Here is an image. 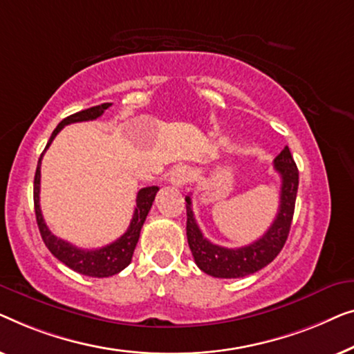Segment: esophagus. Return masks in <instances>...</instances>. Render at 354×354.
Masks as SVG:
<instances>
[{
	"mask_svg": "<svg viewBox=\"0 0 354 354\" xmlns=\"http://www.w3.org/2000/svg\"><path fill=\"white\" fill-rule=\"evenodd\" d=\"M189 179H191V171H189V168L178 167V168H175V170L171 171L170 179H168V181H170L171 186L183 187L184 184L189 181Z\"/></svg>",
	"mask_w": 354,
	"mask_h": 354,
	"instance_id": "1",
	"label": "esophagus"
}]
</instances>
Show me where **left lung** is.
<instances>
[{"label": "left lung", "instance_id": "left-lung-1", "mask_svg": "<svg viewBox=\"0 0 354 354\" xmlns=\"http://www.w3.org/2000/svg\"><path fill=\"white\" fill-rule=\"evenodd\" d=\"M274 170L282 179L281 203H279L276 220L272 221L270 229L250 245L226 248L203 237L196 218H194L191 197H186L187 243L196 265L208 276L220 279L250 276L270 265L282 250L288 231H290L298 191V168L287 146L274 158Z\"/></svg>", "mask_w": 354, "mask_h": 354}]
</instances>
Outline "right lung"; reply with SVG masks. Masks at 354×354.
Instances as JSON below:
<instances>
[{"instance_id":"obj_1","label":"right lung","mask_w":354,"mask_h":354,"mask_svg":"<svg viewBox=\"0 0 354 354\" xmlns=\"http://www.w3.org/2000/svg\"><path fill=\"white\" fill-rule=\"evenodd\" d=\"M111 106H112L111 102H106V104H101V106L89 107L86 111L77 112L71 117L64 118V120L59 123L56 129L53 131L46 147H44V151L51 146L53 139L57 136V133L61 131L64 127L71 125V123H77V122L96 120V118L101 117L104 111ZM43 153L38 160L37 173H35L33 203H35V215H37L38 229H39V234H41L44 245L49 248V252H51L59 261H62L64 265L83 276L109 277V276L118 274V272L125 270L129 263H131L133 252L134 248H136V243L139 241V234H141V227L144 225V221H146L149 210H151L152 202L153 198H156L158 187L157 186L142 187L141 191L138 192L136 208H134L131 223H129V227L127 229V232L123 234L122 237H118L117 241H113L106 247L94 248V250H84V248H78L75 245H72V243H68L67 241H62V239L54 236L43 220L41 208H39V178H41V171H39V168H41Z\"/></svg>"}]
</instances>
